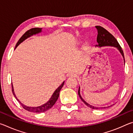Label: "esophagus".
I'll return each instance as SVG.
<instances>
[{"label": "esophagus", "instance_id": "obj_1", "mask_svg": "<svg viewBox=\"0 0 133 133\" xmlns=\"http://www.w3.org/2000/svg\"><path fill=\"white\" fill-rule=\"evenodd\" d=\"M76 76V75L75 73H70L69 74V77H75Z\"/></svg>", "mask_w": 133, "mask_h": 133}]
</instances>
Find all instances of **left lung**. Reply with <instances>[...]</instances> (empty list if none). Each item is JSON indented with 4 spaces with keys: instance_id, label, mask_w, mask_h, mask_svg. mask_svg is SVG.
Instances as JSON below:
<instances>
[{
    "instance_id": "8db88e82",
    "label": "left lung",
    "mask_w": 133,
    "mask_h": 133,
    "mask_svg": "<svg viewBox=\"0 0 133 133\" xmlns=\"http://www.w3.org/2000/svg\"><path fill=\"white\" fill-rule=\"evenodd\" d=\"M96 28L97 30V32H98V35H97V42L98 44L96 45V46H98V47H102V46H114L116 47V48H117L119 51H120V53L121 55H122L123 57L124 58V62L125 63V59H124V53L123 51L121 49L120 45L119 44L118 42H117V40H116V39L113 36H112L111 33H109L106 29H105L104 28H103V27L99 26H96ZM78 94L80 98H81L83 102L85 103V104L88 106L89 107L91 108V109H103V108H106V107H94L93 106V105H90L88 103H86L85 101L83 100L82 98V96L80 95V87L78 89ZM110 106H112L110 105ZM109 106V107H110Z\"/></svg>"
}]
</instances>
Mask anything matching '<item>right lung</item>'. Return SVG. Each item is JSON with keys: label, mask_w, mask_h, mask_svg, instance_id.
Returning <instances> with one entry per match:
<instances>
[{"label": "right lung", "mask_w": 133, "mask_h": 133, "mask_svg": "<svg viewBox=\"0 0 133 133\" xmlns=\"http://www.w3.org/2000/svg\"><path fill=\"white\" fill-rule=\"evenodd\" d=\"M42 31V28H32L30 29V30H28L27 31H26V33L22 36L21 37V39L19 40V41L17 42V43H16V45L15 48H16V47L19 45L20 43H21L22 42H23L24 40L26 39L28 37H29L31 36H32L33 35H36L37 33L41 32ZM64 83L63 82L62 84L60 85L58 88L54 92V93L53 94L52 96L50 98V100L48 102H47L46 104H44L43 105H41V106H39L37 107H27L26 105H24V104L21 103V102H19V100H18L15 94L14 93V90H13V87L12 83V93L13 94V95L15 97V98L17 99V101H19V103H21V105L22 106V107L24 109H25L26 110L28 111H31V112H43L44 111H48V110H49L50 109H51V107L53 106V105L55 104L56 101L57 100V99L58 98V96H59V93H60V90L62 89V87L64 85Z\"/></svg>", "instance_id": "1"}]
</instances>
